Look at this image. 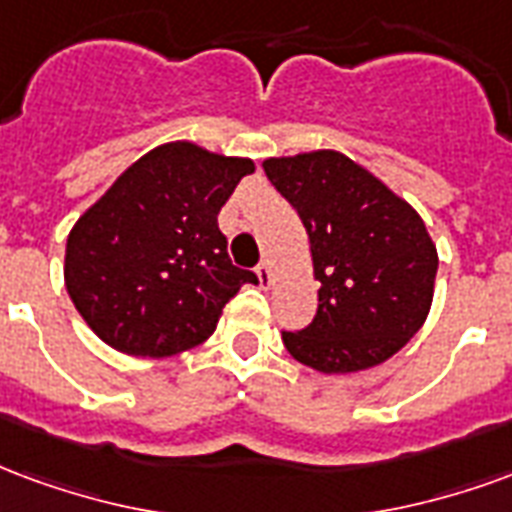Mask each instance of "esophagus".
Returning <instances> with one entry per match:
<instances>
[{"label": "esophagus", "instance_id": "esophagus-1", "mask_svg": "<svg viewBox=\"0 0 512 512\" xmlns=\"http://www.w3.org/2000/svg\"><path fill=\"white\" fill-rule=\"evenodd\" d=\"M256 275H259V283H261V286H270L272 270H270V264H267V261H261L259 267H256Z\"/></svg>", "mask_w": 512, "mask_h": 512}]
</instances>
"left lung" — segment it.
I'll return each instance as SVG.
<instances>
[{
	"instance_id": "obj_1",
	"label": "left lung",
	"mask_w": 512,
	"mask_h": 512,
	"mask_svg": "<svg viewBox=\"0 0 512 512\" xmlns=\"http://www.w3.org/2000/svg\"><path fill=\"white\" fill-rule=\"evenodd\" d=\"M267 179L311 240L319 308L286 333L294 360L322 374H354L393 357L431 311L439 259L423 218L341 152L264 160Z\"/></svg>"
}]
</instances>
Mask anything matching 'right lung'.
I'll return each instance as SVG.
<instances>
[{"instance_id":"add662e5","label":"right lung","mask_w":512,"mask_h":512,"mask_svg":"<svg viewBox=\"0 0 512 512\" xmlns=\"http://www.w3.org/2000/svg\"><path fill=\"white\" fill-rule=\"evenodd\" d=\"M253 160L174 141L138 158L67 237L65 286L100 341L171 357L215 333L223 305L256 283L234 267L218 212Z\"/></svg>"}]
</instances>
